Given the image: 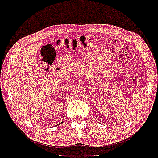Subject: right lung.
Segmentation results:
<instances>
[{
	"mask_svg": "<svg viewBox=\"0 0 158 158\" xmlns=\"http://www.w3.org/2000/svg\"><path fill=\"white\" fill-rule=\"evenodd\" d=\"M58 125H59V124H58Z\"/></svg>",
	"mask_w": 158,
	"mask_h": 158,
	"instance_id": "obj_1",
	"label": "right lung"
}]
</instances>
